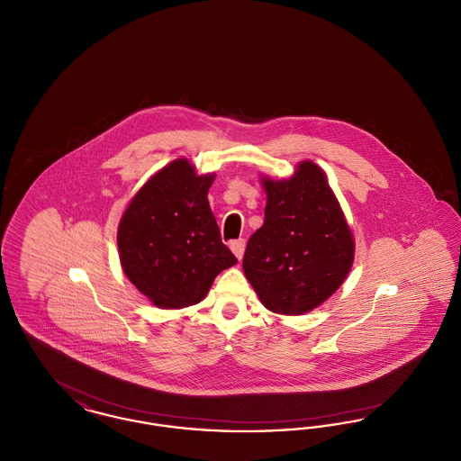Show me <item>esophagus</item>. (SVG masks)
Listing matches in <instances>:
<instances>
[{
    "mask_svg": "<svg viewBox=\"0 0 461 461\" xmlns=\"http://www.w3.org/2000/svg\"><path fill=\"white\" fill-rule=\"evenodd\" d=\"M230 249H231V252L237 256V259L240 261L241 258H243V250H245V240L239 239V240L231 241V243H230Z\"/></svg>",
    "mask_w": 461,
    "mask_h": 461,
    "instance_id": "esophagus-1",
    "label": "esophagus"
}]
</instances>
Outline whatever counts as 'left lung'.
I'll return each instance as SVG.
<instances>
[{"instance_id":"obj_1","label":"left lung","mask_w":461,"mask_h":461,"mask_svg":"<svg viewBox=\"0 0 461 461\" xmlns=\"http://www.w3.org/2000/svg\"><path fill=\"white\" fill-rule=\"evenodd\" d=\"M264 224L249 239L243 273L263 306L299 316L321 306L344 284L354 263V235L312 160L290 177L261 176Z\"/></svg>"}]
</instances>
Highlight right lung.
<instances>
[{
  "label": "right lung",
  "instance_id": "right-lung-1",
  "mask_svg": "<svg viewBox=\"0 0 461 461\" xmlns=\"http://www.w3.org/2000/svg\"><path fill=\"white\" fill-rule=\"evenodd\" d=\"M216 173L197 175L181 157L158 169L134 194L117 228L124 275L155 307L200 303L237 258L221 241L207 194Z\"/></svg>",
  "mask_w": 461,
  "mask_h": 461
}]
</instances>
